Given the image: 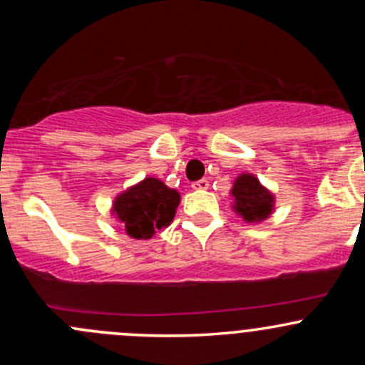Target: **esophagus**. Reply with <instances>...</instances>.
Segmentation results:
<instances>
[{
  "mask_svg": "<svg viewBox=\"0 0 365 365\" xmlns=\"http://www.w3.org/2000/svg\"><path fill=\"white\" fill-rule=\"evenodd\" d=\"M210 187V182L206 178H201L197 180V182L192 183V189H197V190H206Z\"/></svg>",
  "mask_w": 365,
  "mask_h": 365,
  "instance_id": "1",
  "label": "esophagus"
}]
</instances>
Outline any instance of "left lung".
Segmentation results:
<instances>
[{
  "label": "left lung",
  "mask_w": 365,
  "mask_h": 365,
  "mask_svg": "<svg viewBox=\"0 0 365 365\" xmlns=\"http://www.w3.org/2000/svg\"><path fill=\"white\" fill-rule=\"evenodd\" d=\"M231 194L235 197V210L247 222L264 220L274 208V196L261 187L259 180L252 175L238 176Z\"/></svg>",
  "instance_id": "1"
}]
</instances>
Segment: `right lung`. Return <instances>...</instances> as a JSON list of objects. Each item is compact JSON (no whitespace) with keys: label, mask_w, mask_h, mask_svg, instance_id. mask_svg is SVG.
I'll return each mask as SVG.
<instances>
[{"label":"right lung","mask_w":365,"mask_h":365,"mask_svg":"<svg viewBox=\"0 0 365 365\" xmlns=\"http://www.w3.org/2000/svg\"><path fill=\"white\" fill-rule=\"evenodd\" d=\"M178 203L180 194L175 189H169L157 178H145L116 197L113 212L132 238L148 240L157 230L171 222Z\"/></svg>","instance_id":"right-lung-1"}]
</instances>
